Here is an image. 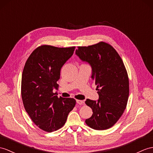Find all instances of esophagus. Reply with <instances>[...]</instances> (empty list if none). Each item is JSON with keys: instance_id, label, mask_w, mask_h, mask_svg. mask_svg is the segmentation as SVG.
<instances>
[{"instance_id": "obj_1", "label": "esophagus", "mask_w": 153, "mask_h": 153, "mask_svg": "<svg viewBox=\"0 0 153 153\" xmlns=\"http://www.w3.org/2000/svg\"><path fill=\"white\" fill-rule=\"evenodd\" d=\"M76 102L79 104V105H83L84 102L83 101V100H76Z\"/></svg>"}]
</instances>
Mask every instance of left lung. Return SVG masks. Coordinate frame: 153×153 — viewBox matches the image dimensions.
Segmentation results:
<instances>
[{
  "mask_svg": "<svg viewBox=\"0 0 153 153\" xmlns=\"http://www.w3.org/2000/svg\"><path fill=\"white\" fill-rule=\"evenodd\" d=\"M75 54L91 65L99 94L97 100H85L93 110L85 123L95 130L109 128L123 114L128 99L129 81L123 62L113 47L102 42L78 47Z\"/></svg>",
  "mask_w": 153,
  "mask_h": 153,
  "instance_id": "left-lung-1",
  "label": "left lung"
}]
</instances>
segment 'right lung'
<instances>
[{"label":"right lung","mask_w":153,"mask_h":153,"mask_svg":"<svg viewBox=\"0 0 153 153\" xmlns=\"http://www.w3.org/2000/svg\"><path fill=\"white\" fill-rule=\"evenodd\" d=\"M75 47L59 48L42 45L27 59L22 74L21 96L25 110L32 121L44 131L62 128L75 106L73 98L58 97L60 70L72 56Z\"/></svg>","instance_id":"add662e5"}]
</instances>
